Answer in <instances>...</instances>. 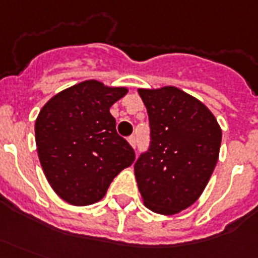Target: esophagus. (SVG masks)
Returning a JSON list of instances; mask_svg holds the SVG:
<instances>
[{"label":"esophagus","mask_w":258,"mask_h":258,"mask_svg":"<svg viewBox=\"0 0 258 258\" xmlns=\"http://www.w3.org/2000/svg\"><path fill=\"white\" fill-rule=\"evenodd\" d=\"M128 144L133 146V148H137V138H135V135H131L128 138Z\"/></svg>","instance_id":"obj_1"}]
</instances>
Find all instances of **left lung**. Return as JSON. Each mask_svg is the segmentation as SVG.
<instances>
[{
	"instance_id": "8db88e82",
	"label": "left lung",
	"mask_w": 258,
	"mask_h": 258,
	"mask_svg": "<svg viewBox=\"0 0 258 258\" xmlns=\"http://www.w3.org/2000/svg\"><path fill=\"white\" fill-rule=\"evenodd\" d=\"M150 146L134 165L145 207L175 215L197 201L216 167L221 128L201 101L173 86L139 89Z\"/></svg>"
}]
</instances>
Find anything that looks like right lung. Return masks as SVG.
I'll return each mask as SVG.
<instances>
[{
	"mask_svg": "<svg viewBox=\"0 0 258 258\" xmlns=\"http://www.w3.org/2000/svg\"><path fill=\"white\" fill-rule=\"evenodd\" d=\"M128 89L85 81L51 97L35 120L38 157L61 200L85 207L98 202L134 149L116 131L110 106Z\"/></svg>",
	"mask_w": 258,
	"mask_h": 258,
	"instance_id": "add662e5",
	"label": "right lung"
}]
</instances>
